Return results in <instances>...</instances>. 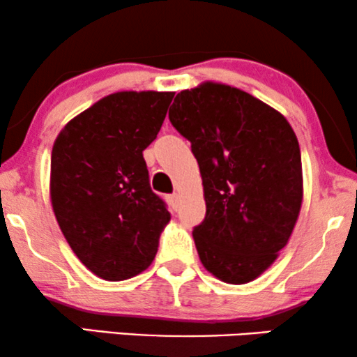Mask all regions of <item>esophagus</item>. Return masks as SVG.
<instances>
[{"mask_svg":"<svg viewBox=\"0 0 357 357\" xmlns=\"http://www.w3.org/2000/svg\"><path fill=\"white\" fill-rule=\"evenodd\" d=\"M167 203L170 204V208H172L174 211H177V208H178V195L177 193L167 195Z\"/></svg>","mask_w":357,"mask_h":357,"instance_id":"esophagus-1","label":"esophagus"}]
</instances>
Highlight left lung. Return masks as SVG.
Returning a JSON list of instances; mask_svg holds the SVG:
<instances>
[{"instance_id":"1","label":"left lung","mask_w":357,"mask_h":357,"mask_svg":"<svg viewBox=\"0 0 357 357\" xmlns=\"http://www.w3.org/2000/svg\"><path fill=\"white\" fill-rule=\"evenodd\" d=\"M169 120L192 143L206 216L193 227L199 260L229 284L260 276L286 247L302 203L296 133L280 112L236 87L178 92Z\"/></svg>"}]
</instances>
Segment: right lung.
<instances>
[{"label": "right lung", "instance_id": "obj_1", "mask_svg": "<svg viewBox=\"0 0 357 357\" xmlns=\"http://www.w3.org/2000/svg\"><path fill=\"white\" fill-rule=\"evenodd\" d=\"M174 92H116L73 119L53 144L50 193L76 257L107 281L144 271L170 213L151 190L143 151Z\"/></svg>", "mask_w": 357, "mask_h": 357}]
</instances>
